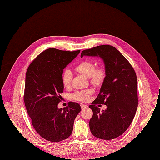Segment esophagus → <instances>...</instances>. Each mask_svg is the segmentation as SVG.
<instances>
[{
	"mask_svg": "<svg viewBox=\"0 0 160 160\" xmlns=\"http://www.w3.org/2000/svg\"><path fill=\"white\" fill-rule=\"evenodd\" d=\"M81 107L82 109H85V108H88V106H86V105H85V104H81Z\"/></svg>",
	"mask_w": 160,
	"mask_h": 160,
	"instance_id": "esophagus-1",
	"label": "esophagus"
}]
</instances>
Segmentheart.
Here are the masks:
<instances>
[{"mask_svg":"<svg viewBox=\"0 0 160 160\" xmlns=\"http://www.w3.org/2000/svg\"><path fill=\"white\" fill-rule=\"evenodd\" d=\"M75 69L84 76L89 78L91 82L96 86L101 84L104 78V70L102 68L95 69L94 63L89 61H84L81 62L76 66ZM72 78V73L69 69H67L64 72L62 76V82L65 87H69L71 85ZM92 93L93 90L92 89H86L76 91L72 94V97L76 100L87 101L89 99L90 96Z\"/></svg>","mask_w":160,"mask_h":160,"instance_id":"1","label":"heart"}]
</instances>
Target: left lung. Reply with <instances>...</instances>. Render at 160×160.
<instances>
[{
  "instance_id": "8db88e82",
  "label": "left lung",
  "mask_w": 160,
  "mask_h": 160,
  "mask_svg": "<svg viewBox=\"0 0 160 160\" xmlns=\"http://www.w3.org/2000/svg\"><path fill=\"white\" fill-rule=\"evenodd\" d=\"M83 56L99 57L104 64L105 78L96 99L89 106L93 114L89 121L91 133L102 139L116 138L128 128L138 108L137 78L124 56L114 47L102 45L84 50ZM104 103L101 112L95 106Z\"/></svg>"
}]
</instances>
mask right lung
Listing matches in <instances>:
<instances>
[{"instance_id": "right-lung-1", "label": "right lung", "mask_w": 160, "mask_h": 160, "mask_svg": "<svg viewBox=\"0 0 160 160\" xmlns=\"http://www.w3.org/2000/svg\"><path fill=\"white\" fill-rule=\"evenodd\" d=\"M54 48L43 51L29 65L26 76L24 101L32 124L45 139L58 142L72 133L74 121L81 110L78 103L69 102L59 109L64 85V68L79 54Z\"/></svg>"}]
</instances>
